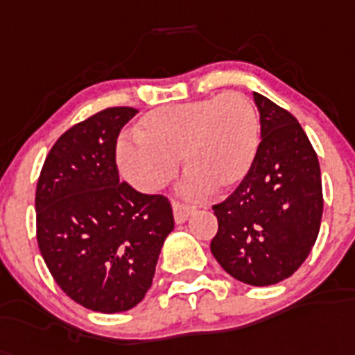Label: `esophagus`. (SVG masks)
Returning <instances> with one entry per match:
<instances>
[{
	"mask_svg": "<svg viewBox=\"0 0 355 355\" xmlns=\"http://www.w3.org/2000/svg\"><path fill=\"white\" fill-rule=\"evenodd\" d=\"M195 207H189L186 204H180V202H173V216H175V222L184 223L189 216L193 214Z\"/></svg>",
	"mask_w": 355,
	"mask_h": 355,
	"instance_id": "obj_1",
	"label": "esophagus"
}]
</instances>
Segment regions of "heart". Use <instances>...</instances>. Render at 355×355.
<instances>
[{"instance_id": "1", "label": "heart", "mask_w": 355, "mask_h": 355, "mask_svg": "<svg viewBox=\"0 0 355 355\" xmlns=\"http://www.w3.org/2000/svg\"><path fill=\"white\" fill-rule=\"evenodd\" d=\"M137 141H121L117 162L128 182L155 193L175 177L182 157L184 195L198 198L229 191L243 182L260 144V122L252 103L238 92L211 99L168 104L146 113L135 126Z\"/></svg>"}]
</instances>
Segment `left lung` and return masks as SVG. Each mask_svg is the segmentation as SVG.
<instances>
[{"instance_id": "left-lung-1", "label": "left lung", "mask_w": 355, "mask_h": 355, "mask_svg": "<svg viewBox=\"0 0 355 355\" xmlns=\"http://www.w3.org/2000/svg\"><path fill=\"white\" fill-rule=\"evenodd\" d=\"M261 142L243 182L213 205L211 252L222 269L254 287L293 276L320 233L323 191L318 155L293 113L252 94Z\"/></svg>"}]
</instances>
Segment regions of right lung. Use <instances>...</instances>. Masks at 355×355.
<instances>
[{
	"mask_svg": "<svg viewBox=\"0 0 355 355\" xmlns=\"http://www.w3.org/2000/svg\"><path fill=\"white\" fill-rule=\"evenodd\" d=\"M135 108L117 106L71 126L52 146L35 189L37 245L55 284L79 305L113 314L144 300L171 204L119 180L115 148Z\"/></svg>",
	"mask_w": 355,
	"mask_h": 355,
	"instance_id": "add662e5",
	"label": "right lung"
}]
</instances>
